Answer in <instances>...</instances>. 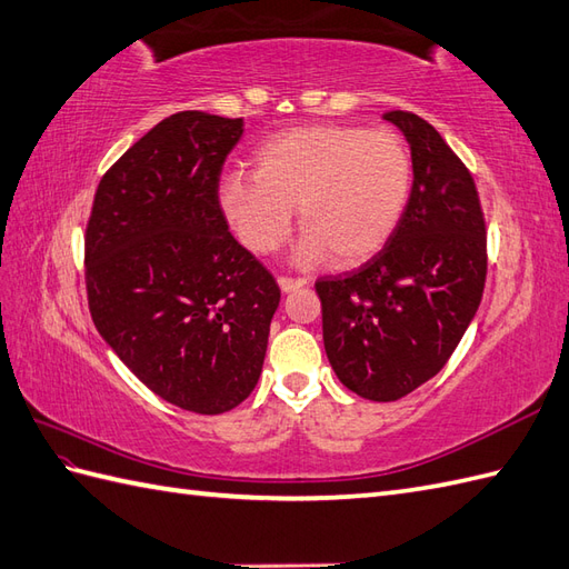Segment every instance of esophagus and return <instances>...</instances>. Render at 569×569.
<instances>
[{
  "mask_svg": "<svg viewBox=\"0 0 569 569\" xmlns=\"http://www.w3.org/2000/svg\"><path fill=\"white\" fill-rule=\"evenodd\" d=\"M308 283V279H300V276H279V286L283 293H288V290H296V288H302Z\"/></svg>",
  "mask_w": 569,
  "mask_h": 569,
  "instance_id": "34e87169",
  "label": "esophagus"
}]
</instances>
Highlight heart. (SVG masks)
Masks as SVG:
<instances>
[{"mask_svg": "<svg viewBox=\"0 0 569 569\" xmlns=\"http://www.w3.org/2000/svg\"><path fill=\"white\" fill-rule=\"evenodd\" d=\"M412 191V157L390 128L302 126L261 142L252 174L224 177L218 203L240 242L279 249L298 206L300 261H363L388 242Z\"/></svg>", "mask_w": 569, "mask_h": 569, "instance_id": "1", "label": "heart"}]
</instances>
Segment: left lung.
Masks as SVG:
<instances>
[{"instance_id": "1", "label": "left lung", "mask_w": 569, "mask_h": 569, "mask_svg": "<svg viewBox=\"0 0 569 569\" xmlns=\"http://www.w3.org/2000/svg\"><path fill=\"white\" fill-rule=\"evenodd\" d=\"M412 150V193L388 244L361 269L317 279L327 359L345 386L392 402L431 380L478 312L485 216L472 174L431 123L388 111Z\"/></svg>"}]
</instances>
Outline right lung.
<instances>
[{
  "mask_svg": "<svg viewBox=\"0 0 569 569\" xmlns=\"http://www.w3.org/2000/svg\"><path fill=\"white\" fill-rule=\"evenodd\" d=\"M240 138L242 118H164L101 177L84 234L99 335L154 395L196 415L249 398L281 300L218 203Z\"/></svg>",
  "mask_w": 569,
  "mask_h": 569,
  "instance_id": "obj_1",
  "label": "right lung"
}]
</instances>
